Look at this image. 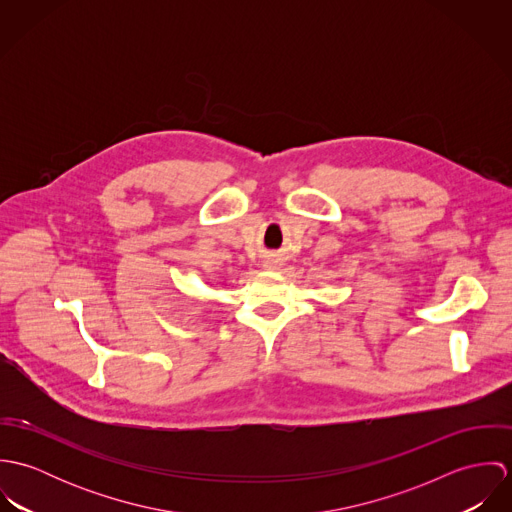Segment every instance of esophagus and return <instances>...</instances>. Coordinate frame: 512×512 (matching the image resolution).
Wrapping results in <instances>:
<instances>
[{"label": "esophagus", "instance_id": "esophagus-1", "mask_svg": "<svg viewBox=\"0 0 512 512\" xmlns=\"http://www.w3.org/2000/svg\"><path fill=\"white\" fill-rule=\"evenodd\" d=\"M270 264H272V262H270ZM270 264H266V266H268V268H272V266H270Z\"/></svg>", "mask_w": 512, "mask_h": 512}]
</instances>
